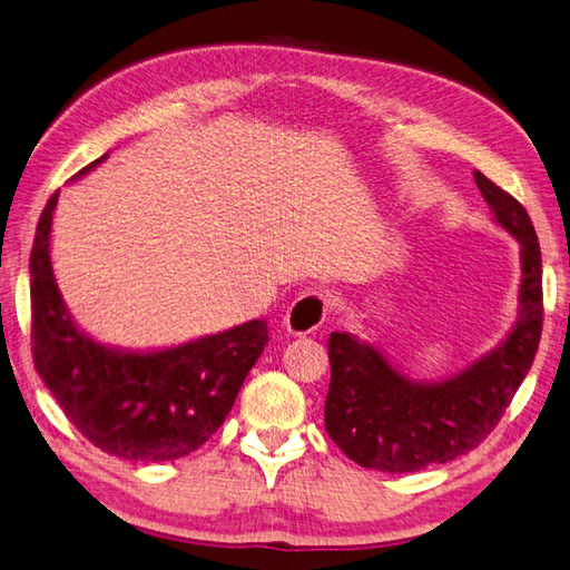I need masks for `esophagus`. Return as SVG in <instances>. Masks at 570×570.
<instances>
[{
	"instance_id": "34e87169",
	"label": "esophagus",
	"mask_w": 570,
	"mask_h": 570,
	"mask_svg": "<svg viewBox=\"0 0 570 570\" xmlns=\"http://www.w3.org/2000/svg\"><path fill=\"white\" fill-rule=\"evenodd\" d=\"M331 309V299L326 293H318V289H312V293H302L285 314V326L293 336H307V333L316 331L324 324V318Z\"/></svg>"
}]
</instances>
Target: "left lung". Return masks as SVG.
Listing matches in <instances>:
<instances>
[{"mask_svg":"<svg viewBox=\"0 0 570 570\" xmlns=\"http://www.w3.org/2000/svg\"><path fill=\"white\" fill-rule=\"evenodd\" d=\"M483 200L522 246L520 318L493 353L452 380L419 384L396 372L370 343L333 331L324 423L345 456L365 469L409 474L479 448L503 419L530 372L544 324L541 252L524 207L474 171Z\"/></svg>","mask_w":570,"mask_h":570,"instance_id":"8db88e82","label":"left lung"}]
</instances>
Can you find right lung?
<instances>
[{
  "label": "right lung",
  "instance_id": "obj_1",
  "mask_svg": "<svg viewBox=\"0 0 570 570\" xmlns=\"http://www.w3.org/2000/svg\"><path fill=\"white\" fill-rule=\"evenodd\" d=\"M58 196L55 190L40 215L31 248V351L38 374L94 448L135 462H169L196 452L225 423L266 348L268 324L254 318L157 353H120L94 343L69 318L52 277L50 225Z\"/></svg>",
  "mask_w": 570,
  "mask_h": 570
}]
</instances>
